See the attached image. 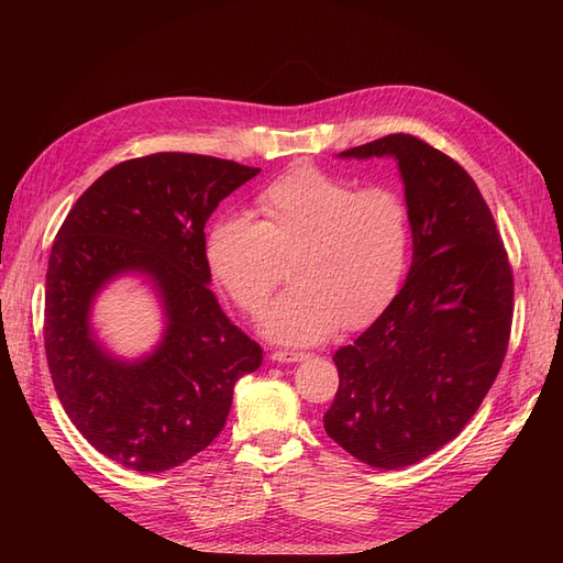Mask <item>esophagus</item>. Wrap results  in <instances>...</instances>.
Instances as JSON below:
<instances>
[{
  "label": "esophagus",
  "mask_w": 563,
  "mask_h": 563,
  "mask_svg": "<svg viewBox=\"0 0 563 563\" xmlns=\"http://www.w3.org/2000/svg\"><path fill=\"white\" fill-rule=\"evenodd\" d=\"M310 354L305 352H296V350H275L272 352V362H279V364H298L305 362Z\"/></svg>",
  "instance_id": "obj_1"
}]
</instances>
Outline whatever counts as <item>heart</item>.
Wrapping results in <instances>:
<instances>
[{
    "instance_id": "heart-1",
    "label": "heart",
    "mask_w": 563,
    "mask_h": 563,
    "mask_svg": "<svg viewBox=\"0 0 563 563\" xmlns=\"http://www.w3.org/2000/svg\"><path fill=\"white\" fill-rule=\"evenodd\" d=\"M261 220L220 218L211 267L244 312H261L294 255L291 279L263 319L269 338L312 345L340 323L356 329L387 308L411 255V207L395 187L296 166L255 197Z\"/></svg>"
}]
</instances>
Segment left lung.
Returning <instances> with one entry per match:
<instances>
[{"instance_id":"left-lung-1","label":"left lung","mask_w":563,"mask_h":563,"mask_svg":"<svg viewBox=\"0 0 563 563\" xmlns=\"http://www.w3.org/2000/svg\"><path fill=\"white\" fill-rule=\"evenodd\" d=\"M395 157L413 223V263L385 312L333 354L323 430L362 463L413 465L463 432L498 378L515 312L503 236L472 176L411 133L350 147Z\"/></svg>"}]
</instances>
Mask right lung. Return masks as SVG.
Returning a JSON list of instances; mask_svg holds the SVG:
<instances>
[{
  "mask_svg": "<svg viewBox=\"0 0 563 563\" xmlns=\"http://www.w3.org/2000/svg\"><path fill=\"white\" fill-rule=\"evenodd\" d=\"M258 172L190 152L129 159L77 199L56 234L44 300L51 380L84 439L119 465L164 472L207 449L234 383L263 362L211 294L203 234L218 203ZM124 271L156 282L169 321L156 354L133 365L88 331L97 288Z\"/></svg>",
  "mask_w": 563,
  "mask_h": 563,
  "instance_id": "1",
  "label": "right lung"
}]
</instances>
